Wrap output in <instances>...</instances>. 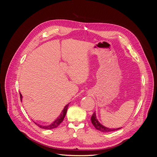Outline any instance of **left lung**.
<instances>
[{
  "mask_svg": "<svg viewBox=\"0 0 157 157\" xmlns=\"http://www.w3.org/2000/svg\"><path fill=\"white\" fill-rule=\"evenodd\" d=\"M91 121H92V124L94 126V127L96 128L97 130L101 131V132H109L121 129V128H116V129H115V128H113V129H111V128H106L105 126H103L98 121L97 118H96V113H95V112L94 113L93 115L91 117Z\"/></svg>",
  "mask_w": 157,
  "mask_h": 157,
  "instance_id": "8db88e82",
  "label": "left lung"
}]
</instances>
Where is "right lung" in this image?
I'll return each mask as SVG.
<instances>
[{
  "instance_id": "add662e5",
  "label": "right lung",
  "mask_w": 157,
  "mask_h": 157,
  "mask_svg": "<svg viewBox=\"0 0 157 157\" xmlns=\"http://www.w3.org/2000/svg\"><path fill=\"white\" fill-rule=\"evenodd\" d=\"M20 99H21H21H22V95L20 94ZM68 106H69V105H66V106L65 107L64 109L63 110L62 113H61V115H59V117L58 118H57V119H56L53 123H52L51 124L48 125V126H41V125H39V124H36V123H35V124H36L38 126L40 127V128H42V129H46V130H50V129H53V128H57V127H58V126L61 124V122H63V119H64V118H65V115H66V113H67Z\"/></svg>"
}]
</instances>
